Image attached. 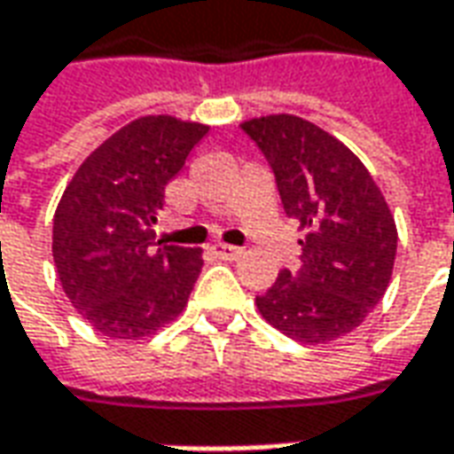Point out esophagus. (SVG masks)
Here are the masks:
<instances>
[{
  "label": "esophagus",
  "instance_id": "obj_1",
  "mask_svg": "<svg viewBox=\"0 0 454 454\" xmlns=\"http://www.w3.org/2000/svg\"><path fill=\"white\" fill-rule=\"evenodd\" d=\"M211 251L218 255V258H223V261H236L243 255V248H236V246H226V243H215Z\"/></svg>",
  "mask_w": 454,
  "mask_h": 454
}]
</instances>
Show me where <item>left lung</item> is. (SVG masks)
<instances>
[{"label": "left lung", "mask_w": 454, "mask_h": 454, "mask_svg": "<svg viewBox=\"0 0 454 454\" xmlns=\"http://www.w3.org/2000/svg\"><path fill=\"white\" fill-rule=\"evenodd\" d=\"M273 166L286 214L303 231V263L280 270L258 313L298 343L353 333L393 278L397 226L365 163L308 119L268 114L240 123Z\"/></svg>", "instance_id": "1"}]
</instances>
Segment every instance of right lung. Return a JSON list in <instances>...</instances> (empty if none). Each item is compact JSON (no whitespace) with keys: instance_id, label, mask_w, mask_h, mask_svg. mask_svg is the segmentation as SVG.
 <instances>
[{"instance_id":"right-lung-1","label":"right lung","mask_w":454,"mask_h":454,"mask_svg":"<svg viewBox=\"0 0 454 454\" xmlns=\"http://www.w3.org/2000/svg\"><path fill=\"white\" fill-rule=\"evenodd\" d=\"M208 123L149 114L98 144L64 188L51 255L61 288L91 328L141 340L184 313L201 248H156L163 191Z\"/></svg>"}]
</instances>
